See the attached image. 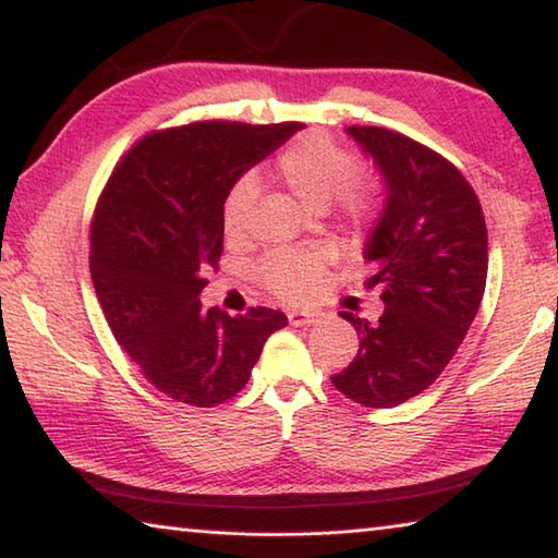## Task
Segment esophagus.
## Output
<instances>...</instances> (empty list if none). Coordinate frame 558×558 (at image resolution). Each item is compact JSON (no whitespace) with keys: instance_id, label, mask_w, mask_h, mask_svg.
I'll list each match as a JSON object with an SVG mask.
<instances>
[{"instance_id":"1","label":"esophagus","mask_w":558,"mask_h":558,"mask_svg":"<svg viewBox=\"0 0 558 558\" xmlns=\"http://www.w3.org/2000/svg\"><path fill=\"white\" fill-rule=\"evenodd\" d=\"M323 317H325V315L317 313V310H290V313H288L290 325H295V327L317 325Z\"/></svg>"}]
</instances>
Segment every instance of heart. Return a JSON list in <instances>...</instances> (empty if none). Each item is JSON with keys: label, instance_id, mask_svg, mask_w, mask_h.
<instances>
[{"label": "heart", "instance_id": "obj_1", "mask_svg": "<svg viewBox=\"0 0 558 558\" xmlns=\"http://www.w3.org/2000/svg\"><path fill=\"white\" fill-rule=\"evenodd\" d=\"M362 162L352 149L335 143L323 132H310L286 147L276 162V177L302 204L325 209L335 204L349 229L362 231L379 211V196L372 182L359 177ZM256 199V182L241 177L221 204V231L229 243H239L248 231V211ZM335 251L329 245L313 248L272 251L258 263L256 278L263 288L286 302H300L313 295L325 276Z\"/></svg>", "mask_w": 558, "mask_h": 558}]
</instances>
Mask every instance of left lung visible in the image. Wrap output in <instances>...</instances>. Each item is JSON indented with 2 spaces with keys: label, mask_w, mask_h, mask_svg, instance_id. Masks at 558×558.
Listing matches in <instances>:
<instances>
[{
  "label": "left lung",
  "mask_w": 558,
  "mask_h": 558,
  "mask_svg": "<svg viewBox=\"0 0 558 558\" xmlns=\"http://www.w3.org/2000/svg\"><path fill=\"white\" fill-rule=\"evenodd\" d=\"M386 182V206L364 245L381 288L384 315L372 325L339 313L359 352L332 376L337 391L369 409H391L438 379L483 302L487 226L475 189L456 165L401 132L347 128Z\"/></svg>",
  "instance_id": "left-lung-1"
}]
</instances>
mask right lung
Wrapping results in <instances>:
<instances>
[{"label": "right lung", "instance_id": "1", "mask_svg": "<svg viewBox=\"0 0 558 558\" xmlns=\"http://www.w3.org/2000/svg\"><path fill=\"white\" fill-rule=\"evenodd\" d=\"M300 122L206 120L155 130L112 169L90 221V278L118 344L145 379L189 405L229 401L248 381L280 310H204L206 270L223 251L221 204L245 169Z\"/></svg>", "mask_w": 558, "mask_h": 558}]
</instances>
